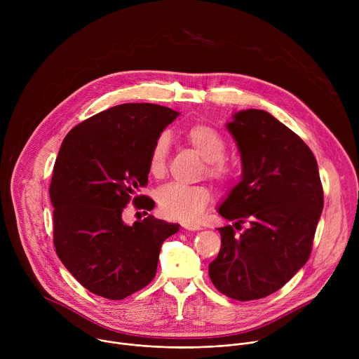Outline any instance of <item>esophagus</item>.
I'll return each instance as SVG.
<instances>
[{"mask_svg":"<svg viewBox=\"0 0 359 359\" xmlns=\"http://www.w3.org/2000/svg\"><path fill=\"white\" fill-rule=\"evenodd\" d=\"M182 227L184 229V230H189V231H197V230H200L201 227H200V224H197V223H183L182 224Z\"/></svg>","mask_w":359,"mask_h":359,"instance_id":"1","label":"esophagus"}]
</instances>
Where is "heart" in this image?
Returning <instances> with one entry per match:
<instances>
[{
    "label": "heart",
    "instance_id": "b5f03b06",
    "mask_svg": "<svg viewBox=\"0 0 359 359\" xmlns=\"http://www.w3.org/2000/svg\"><path fill=\"white\" fill-rule=\"evenodd\" d=\"M187 142L198 155L208 162V175L217 180H229L233 169L223 161L226 142L222 135L208 125H193L186 132ZM169 153V136L162 133L151 147L149 158V172L153 176H162L166 169ZM212 193L206 186H184L170 183L161 187L156 200L163 216L175 220H196L206 210Z\"/></svg>",
    "mask_w": 359,
    "mask_h": 359
}]
</instances>
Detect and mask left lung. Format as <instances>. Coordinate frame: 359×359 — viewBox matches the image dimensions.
I'll use <instances>...</instances> for the list:
<instances>
[{"label":"left lung","mask_w":359,"mask_h":359,"mask_svg":"<svg viewBox=\"0 0 359 359\" xmlns=\"http://www.w3.org/2000/svg\"><path fill=\"white\" fill-rule=\"evenodd\" d=\"M241 158L240 182L217 208L240 235L217 229L222 248L209 264L215 287L250 301L288 283L309 260L324 208L316 156L291 129L262 109L238 111L226 123Z\"/></svg>","instance_id":"left-lung-1"}]
</instances>
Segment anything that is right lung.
<instances>
[{"label": "right lung", "instance_id": "obj_1", "mask_svg": "<svg viewBox=\"0 0 359 359\" xmlns=\"http://www.w3.org/2000/svg\"><path fill=\"white\" fill-rule=\"evenodd\" d=\"M180 114L153 104H123L75 126L64 139L49 197L54 244L67 270L90 292L123 299L156 276L163 241L180 226L153 216L123 223L133 196L137 209L155 201L136 196L147 184L153 144Z\"/></svg>", "mask_w": 359, "mask_h": 359}]
</instances>
